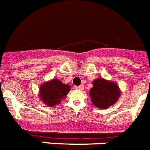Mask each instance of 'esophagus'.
Instances as JSON below:
<instances>
[{
    "instance_id": "esophagus-1",
    "label": "esophagus",
    "mask_w": 150,
    "mask_h": 150,
    "mask_svg": "<svg viewBox=\"0 0 150 150\" xmlns=\"http://www.w3.org/2000/svg\"><path fill=\"white\" fill-rule=\"evenodd\" d=\"M76 89H80V90H83V89H84V86H83V85L82 84V85L79 86H76Z\"/></svg>"
}]
</instances>
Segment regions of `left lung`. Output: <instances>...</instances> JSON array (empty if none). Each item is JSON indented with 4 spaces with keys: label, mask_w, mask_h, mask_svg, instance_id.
Wrapping results in <instances>:
<instances>
[{
    "label": "left lung",
    "mask_w": 150,
    "mask_h": 150,
    "mask_svg": "<svg viewBox=\"0 0 150 150\" xmlns=\"http://www.w3.org/2000/svg\"><path fill=\"white\" fill-rule=\"evenodd\" d=\"M121 93V89L116 83L104 78H97L93 80L89 96L96 107L107 109L117 102Z\"/></svg>",
    "instance_id": "1"
}]
</instances>
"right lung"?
<instances>
[{
    "instance_id": "right-lung-1",
    "label": "right lung",
    "mask_w": 150,
    "mask_h": 150,
    "mask_svg": "<svg viewBox=\"0 0 150 150\" xmlns=\"http://www.w3.org/2000/svg\"><path fill=\"white\" fill-rule=\"evenodd\" d=\"M70 90V86L63 83L58 79H52L41 84L38 97L48 107L61 104V101L66 97Z\"/></svg>"
}]
</instances>
